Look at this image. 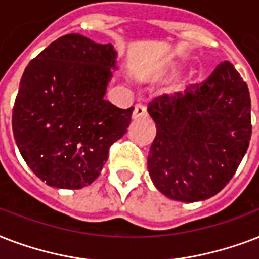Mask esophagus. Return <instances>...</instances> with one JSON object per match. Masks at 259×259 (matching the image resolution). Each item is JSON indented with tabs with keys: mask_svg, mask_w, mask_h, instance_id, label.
<instances>
[{
	"mask_svg": "<svg viewBox=\"0 0 259 259\" xmlns=\"http://www.w3.org/2000/svg\"><path fill=\"white\" fill-rule=\"evenodd\" d=\"M146 116H147V108L142 105V104L135 105V109H134V113H132V119H142V117H146Z\"/></svg>",
	"mask_w": 259,
	"mask_h": 259,
	"instance_id": "34e87169",
	"label": "esophagus"
}]
</instances>
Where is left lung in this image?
<instances>
[{"instance_id":"1","label":"left lung","mask_w":259,"mask_h":259,"mask_svg":"<svg viewBox=\"0 0 259 259\" xmlns=\"http://www.w3.org/2000/svg\"><path fill=\"white\" fill-rule=\"evenodd\" d=\"M157 136L148 173L162 194L184 202L206 200L227 185L251 139V100L246 82L228 61L184 93L162 94L148 104Z\"/></svg>"}]
</instances>
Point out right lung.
I'll list each match as a JSON object with an SVG mask.
<instances>
[{"mask_svg": "<svg viewBox=\"0 0 259 259\" xmlns=\"http://www.w3.org/2000/svg\"><path fill=\"white\" fill-rule=\"evenodd\" d=\"M117 53L78 33L57 39L25 67L12 115L24 161L47 185L81 189L100 176L134 107L104 100Z\"/></svg>", "mask_w": 259, "mask_h": 259, "instance_id": "right-lung-1", "label": "right lung"}]
</instances>
